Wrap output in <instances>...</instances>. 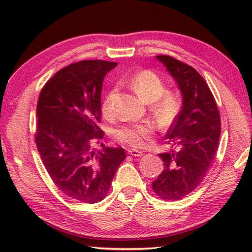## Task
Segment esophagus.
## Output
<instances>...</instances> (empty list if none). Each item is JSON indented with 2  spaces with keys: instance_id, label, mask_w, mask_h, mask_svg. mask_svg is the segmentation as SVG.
<instances>
[{
  "instance_id": "obj_1",
  "label": "esophagus",
  "mask_w": 252,
  "mask_h": 252,
  "mask_svg": "<svg viewBox=\"0 0 252 252\" xmlns=\"http://www.w3.org/2000/svg\"><path fill=\"white\" fill-rule=\"evenodd\" d=\"M127 152H129V155L133 156V157H142L143 156V152L140 150H136V149H130Z\"/></svg>"
}]
</instances>
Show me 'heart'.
<instances>
[{
	"label": "heart",
	"instance_id": "heart-1",
	"mask_svg": "<svg viewBox=\"0 0 252 252\" xmlns=\"http://www.w3.org/2000/svg\"><path fill=\"white\" fill-rule=\"evenodd\" d=\"M130 87L144 102H155V116L162 127H168L177 118L180 110V100L176 93L164 92L165 84L155 72L144 70L131 76ZM116 90H111L105 95L102 111L105 117L114 114L113 99ZM155 131L152 123H134V125L122 126L116 131L118 141L129 144L134 148H141L147 144Z\"/></svg>",
	"mask_w": 252,
	"mask_h": 252
}]
</instances>
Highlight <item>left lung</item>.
Segmentation results:
<instances>
[{"mask_svg": "<svg viewBox=\"0 0 252 252\" xmlns=\"http://www.w3.org/2000/svg\"><path fill=\"white\" fill-rule=\"evenodd\" d=\"M181 93L180 112L167 133L171 151L160 153L164 169L152 189L165 200H180L197 188L215 159L220 138V114L203 78L192 66L158 55Z\"/></svg>", "mask_w": 252, "mask_h": 252, "instance_id": "8db88e82", "label": "left lung"}]
</instances>
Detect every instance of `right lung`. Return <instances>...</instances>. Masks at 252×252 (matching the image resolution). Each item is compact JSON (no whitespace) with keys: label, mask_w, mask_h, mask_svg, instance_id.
Masks as SVG:
<instances>
[{"label":"right lung","mask_w":252,"mask_h":252,"mask_svg":"<svg viewBox=\"0 0 252 252\" xmlns=\"http://www.w3.org/2000/svg\"><path fill=\"white\" fill-rule=\"evenodd\" d=\"M116 62L89 60L64 67L44 85L36 106V147L42 162L60 190L84 203L105 198L117 169L126 159L122 148L92 142L103 136L101 91Z\"/></svg>","instance_id":"right-lung-1"}]
</instances>
